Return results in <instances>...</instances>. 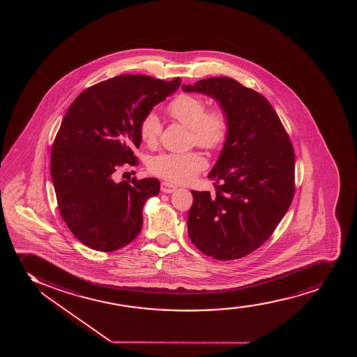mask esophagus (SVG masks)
<instances>
[{"label":"esophagus","instance_id":"34e87169","mask_svg":"<svg viewBox=\"0 0 357 357\" xmlns=\"http://www.w3.org/2000/svg\"><path fill=\"white\" fill-rule=\"evenodd\" d=\"M176 189V185H172L170 182H162V185H160V190H162L163 193H172V192H175Z\"/></svg>","mask_w":357,"mask_h":357}]
</instances>
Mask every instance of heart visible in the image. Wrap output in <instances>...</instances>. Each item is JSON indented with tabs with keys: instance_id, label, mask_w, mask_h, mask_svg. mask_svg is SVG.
Here are the masks:
<instances>
[{
	"instance_id": "heart-1",
	"label": "heart",
	"mask_w": 357,
	"mask_h": 357,
	"mask_svg": "<svg viewBox=\"0 0 357 357\" xmlns=\"http://www.w3.org/2000/svg\"><path fill=\"white\" fill-rule=\"evenodd\" d=\"M168 114L177 123L190 130V144L214 151L222 148L229 133V115L220 106L206 109L200 96L180 94L167 107ZM162 125L153 113L145 115L139 123L140 138L150 148L160 140ZM207 167L205 157L199 152L162 153L153 157L149 164L150 172L174 183H189Z\"/></svg>"
}]
</instances>
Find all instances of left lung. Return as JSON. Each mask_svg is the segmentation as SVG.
I'll use <instances>...</instances> for the list:
<instances>
[{"mask_svg": "<svg viewBox=\"0 0 357 357\" xmlns=\"http://www.w3.org/2000/svg\"><path fill=\"white\" fill-rule=\"evenodd\" d=\"M182 89L217 100L229 120V137L208 174L215 193L192 190L189 238L213 259H242L271 237L291 206L294 149L269 101L234 78H205Z\"/></svg>", "mask_w": 357, "mask_h": 357, "instance_id": "1", "label": "left lung"}]
</instances>
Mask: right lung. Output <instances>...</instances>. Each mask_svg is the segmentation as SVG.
Here are the masks:
<instances>
[{
    "label": "right lung",
    "mask_w": 357,
    "mask_h": 357,
    "mask_svg": "<svg viewBox=\"0 0 357 357\" xmlns=\"http://www.w3.org/2000/svg\"><path fill=\"white\" fill-rule=\"evenodd\" d=\"M180 84V77L120 75L86 88L66 112L51 151V177L63 220L88 248L118 250L139 234L144 204L160 193V181L115 182V172L138 164L140 121Z\"/></svg>",
    "instance_id": "1"
}]
</instances>
